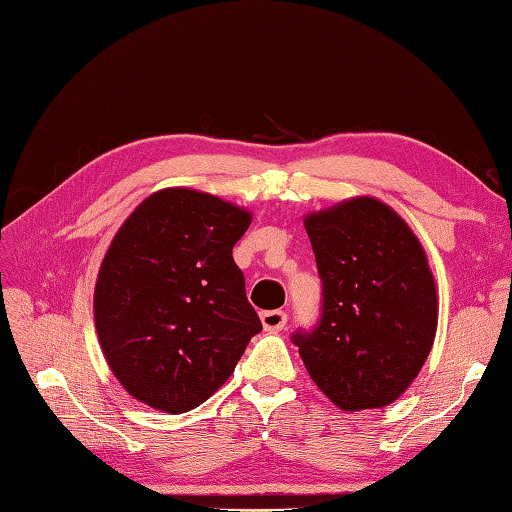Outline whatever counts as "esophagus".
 Instances as JSON below:
<instances>
[{"mask_svg":"<svg viewBox=\"0 0 512 512\" xmlns=\"http://www.w3.org/2000/svg\"><path fill=\"white\" fill-rule=\"evenodd\" d=\"M260 323H263L265 332H280L286 326V313L284 310H265V313H260Z\"/></svg>","mask_w":512,"mask_h":512,"instance_id":"esophagus-1","label":"esophagus"}]
</instances>
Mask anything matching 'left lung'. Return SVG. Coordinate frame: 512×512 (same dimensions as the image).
<instances>
[{"mask_svg":"<svg viewBox=\"0 0 512 512\" xmlns=\"http://www.w3.org/2000/svg\"><path fill=\"white\" fill-rule=\"evenodd\" d=\"M323 313L297 332L306 371L347 413L393 404L432 350L439 297L426 249L395 210L356 195L308 213Z\"/></svg>","mask_w":512,"mask_h":512,"instance_id":"1","label":"left lung"}]
</instances>
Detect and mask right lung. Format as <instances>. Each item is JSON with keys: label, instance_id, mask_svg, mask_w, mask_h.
I'll return each instance as SVG.
<instances>
[{"label": "right lung", "instance_id": "1", "mask_svg": "<svg viewBox=\"0 0 512 512\" xmlns=\"http://www.w3.org/2000/svg\"><path fill=\"white\" fill-rule=\"evenodd\" d=\"M252 213L169 186L121 223L97 273L93 317L112 376L134 400L180 415L226 382L263 330L232 247Z\"/></svg>", "mask_w": 512, "mask_h": 512}]
</instances>
